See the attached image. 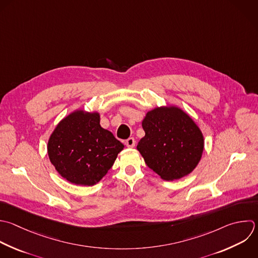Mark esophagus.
Wrapping results in <instances>:
<instances>
[{
    "mask_svg": "<svg viewBox=\"0 0 258 258\" xmlns=\"http://www.w3.org/2000/svg\"><path fill=\"white\" fill-rule=\"evenodd\" d=\"M125 144H126L127 147H134L135 146V139L133 137H130L125 141Z\"/></svg>",
    "mask_w": 258,
    "mask_h": 258,
    "instance_id": "1",
    "label": "esophagus"
}]
</instances>
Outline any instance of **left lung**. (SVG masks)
<instances>
[{"mask_svg": "<svg viewBox=\"0 0 258 258\" xmlns=\"http://www.w3.org/2000/svg\"><path fill=\"white\" fill-rule=\"evenodd\" d=\"M145 136L137 149L145 163L165 180L178 179L198 165L204 137L183 111L176 107L155 108L142 121Z\"/></svg>", "mask_w": 258, "mask_h": 258, "instance_id": "1", "label": "left lung"}]
</instances>
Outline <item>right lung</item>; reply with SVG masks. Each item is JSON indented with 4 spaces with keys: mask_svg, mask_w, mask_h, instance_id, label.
Wrapping results in <instances>:
<instances>
[{
    "mask_svg": "<svg viewBox=\"0 0 258 258\" xmlns=\"http://www.w3.org/2000/svg\"><path fill=\"white\" fill-rule=\"evenodd\" d=\"M124 145L101 127L98 113L77 111L51 134L47 151L57 172L75 184L94 185L114 164Z\"/></svg>",
    "mask_w": 258,
    "mask_h": 258,
    "instance_id": "1",
    "label": "right lung"
}]
</instances>
